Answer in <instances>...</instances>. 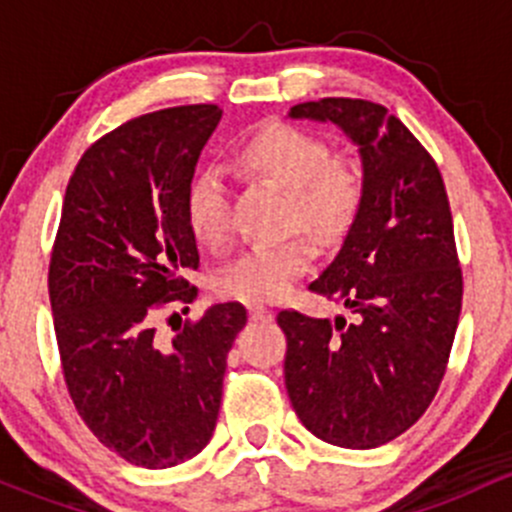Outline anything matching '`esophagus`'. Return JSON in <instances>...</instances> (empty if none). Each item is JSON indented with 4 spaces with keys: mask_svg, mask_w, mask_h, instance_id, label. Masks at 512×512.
Here are the masks:
<instances>
[{
    "mask_svg": "<svg viewBox=\"0 0 512 512\" xmlns=\"http://www.w3.org/2000/svg\"><path fill=\"white\" fill-rule=\"evenodd\" d=\"M250 319L252 322H270L272 319V309L262 307V304H252L250 307Z\"/></svg>",
    "mask_w": 512,
    "mask_h": 512,
    "instance_id": "34e87169",
    "label": "esophagus"
}]
</instances>
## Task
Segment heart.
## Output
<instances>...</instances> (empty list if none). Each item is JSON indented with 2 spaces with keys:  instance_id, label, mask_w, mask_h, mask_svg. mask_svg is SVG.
Wrapping results in <instances>:
<instances>
[{
  "instance_id": "heart-1",
  "label": "heart",
  "mask_w": 512,
  "mask_h": 512,
  "mask_svg": "<svg viewBox=\"0 0 512 512\" xmlns=\"http://www.w3.org/2000/svg\"><path fill=\"white\" fill-rule=\"evenodd\" d=\"M240 175L285 190L282 230H302L322 247H337L359 225L369 203V170L354 151H329L327 138L285 121H267L232 151ZM185 220L195 240L220 247L227 240L225 185L198 175L185 193ZM294 232L275 245L247 250L215 280V292L240 302H277L312 267L314 250Z\"/></svg>"
}]
</instances>
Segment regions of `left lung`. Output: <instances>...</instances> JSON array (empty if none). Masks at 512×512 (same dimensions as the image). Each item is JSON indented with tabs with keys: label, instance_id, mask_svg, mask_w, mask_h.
<instances>
[{
	"label": "left lung",
	"instance_id": "8db88e82",
	"mask_svg": "<svg viewBox=\"0 0 512 512\" xmlns=\"http://www.w3.org/2000/svg\"><path fill=\"white\" fill-rule=\"evenodd\" d=\"M292 118L334 121L359 143L369 203L337 260L309 292L342 302L352 324L277 314L285 384L307 431L332 446L376 448L426 414L446 374L463 272L441 170L381 103L319 98Z\"/></svg>",
	"mask_w": 512,
	"mask_h": 512
}]
</instances>
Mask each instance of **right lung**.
<instances>
[{
    "instance_id": "1",
    "label": "right lung",
    "mask_w": 512,
    "mask_h": 512,
    "mask_svg": "<svg viewBox=\"0 0 512 512\" xmlns=\"http://www.w3.org/2000/svg\"><path fill=\"white\" fill-rule=\"evenodd\" d=\"M220 116L193 103L131 118L86 148L66 185L49 260L61 374L91 433L133 466H178L208 446L247 324L240 302L185 322L175 312L198 297L185 193Z\"/></svg>"
}]
</instances>
